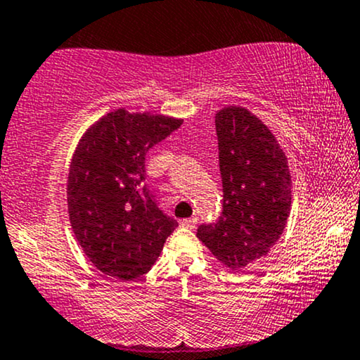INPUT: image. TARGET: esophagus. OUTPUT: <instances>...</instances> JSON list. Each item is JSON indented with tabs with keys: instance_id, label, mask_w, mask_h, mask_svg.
Segmentation results:
<instances>
[{
	"instance_id": "34e87169",
	"label": "esophagus",
	"mask_w": 360,
	"mask_h": 360,
	"mask_svg": "<svg viewBox=\"0 0 360 360\" xmlns=\"http://www.w3.org/2000/svg\"><path fill=\"white\" fill-rule=\"evenodd\" d=\"M180 224L184 226V228L193 229V228H195V224H197V217H188V219H184V221H180Z\"/></svg>"
}]
</instances>
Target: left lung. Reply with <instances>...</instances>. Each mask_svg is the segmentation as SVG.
<instances>
[{"mask_svg": "<svg viewBox=\"0 0 360 360\" xmlns=\"http://www.w3.org/2000/svg\"><path fill=\"white\" fill-rule=\"evenodd\" d=\"M223 214L197 238L221 264L241 270L265 257L284 233L292 200L288 156L270 129L248 108L216 114Z\"/></svg>", "mask_w": 360, "mask_h": 360, "instance_id": "obj_1", "label": "left lung"}]
</instances>
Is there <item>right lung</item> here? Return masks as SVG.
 I'll return each instance as SVG.
<instances>
[{
	"instance_id": "1",
	"label": "right lung",
	"mask_w": 360,
	"mask_h": 360,
	"mask_svg": "<svg viewBox=\"0 0 360 360\" xmlns=\"http://www.w3.org/2000/svg\"><path fill=\"white\" fill-rule=\"evenodd\" d=\"M181 122L117 108L79 139L68 175V212L83 253L100 272L120 281L141 277L179 226L153 199L144 158Z\"/></svg>"
}]
</instances>
